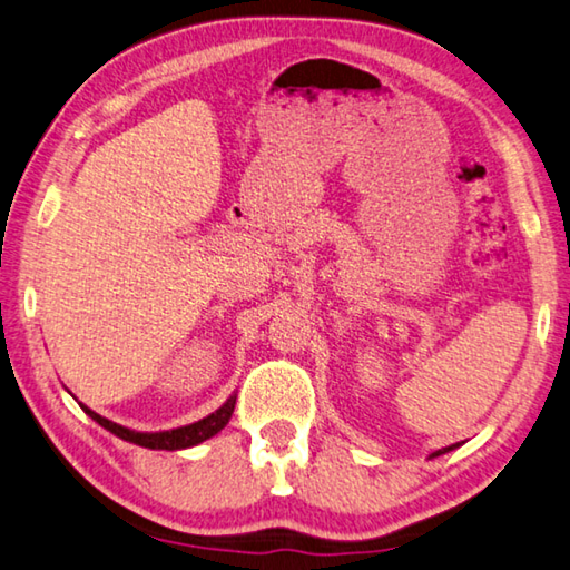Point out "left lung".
Listing matches in <instances>:
<instances>
[{"label":"left lung","instance_id":"8db88e82","mask_svg":"<svg viewBox=\"0 0 570 570\" xmlns=\"http://www.w3.org/2000/svg\"><path fill=\"white\" fill-rule=\"evenodd\" d=\"M458 448V443H453V445H448V448H441V451H435V453H431L428 458H438V455H445V453H451V451H455Z\"/></svg>","mask_w":570,"mask_h":570}]
</instances>
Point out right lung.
I'll return each instance as SVG.
<instances>
[{
    "label": "right lung",
    "instance_id": "obj_1",
    "mask_svg": "<svg viewBox=\"0 0 570 570\" xmlns=\"http://www.w3.org/2000/svg\"><path fill=\"white\" fill-rule=\"evenodd\" d=\"M235 401H237V395L233 393L223 405L217 407L215 413L205 415L203 421L189 423V425H179V428H173V431H157V433L132 431V428H125V425H119V423L107 421V417H102V415L95 413V411H89V407L82 405V403H79V405H82V411L89 417H92L95 423L102 425L105 431H109L112 435L122 438V441H127V443L149 448V451H185V448H193V445L205 443V441H209V438L223 431V428L229 423V417H233Z\"/></svg>",
    "mask_w": 570,
    "mask_h": 570
}]
</instances>
